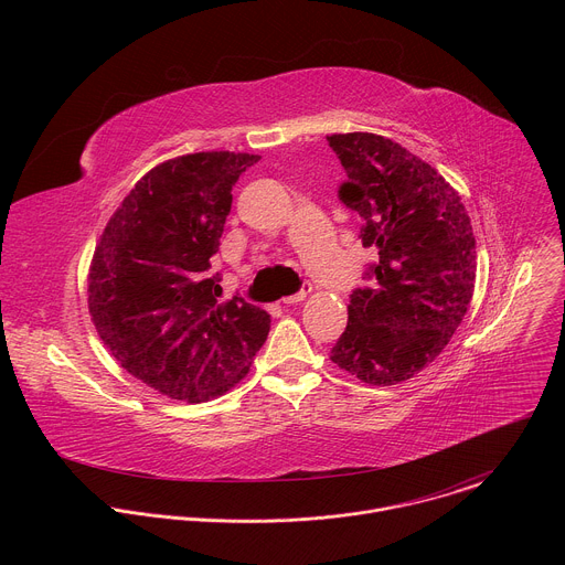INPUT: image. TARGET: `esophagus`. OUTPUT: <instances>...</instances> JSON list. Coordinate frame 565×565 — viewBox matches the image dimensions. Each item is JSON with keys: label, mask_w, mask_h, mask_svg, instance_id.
I'll use <instances>...</instances> for the list:
<instances>
[{"label": "esophagus", "mask_w": 565, "mask_h": 565, "mask_svg": "<svg viewBox=\"0 0 565 565\" xmlns=\"http://www.w3.org/2000/svg\"><path fill=\"white\" fill-rule=\"evenodd\" d=\"M308 292H310V286H303V290H299L297 295L284 297V299H281V303H284V306H292V303H299V301H303V299L308 297Z\"/></svg>", "instance_id": "esophagus-1"}]
</instances>
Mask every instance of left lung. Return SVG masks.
I'll list each match as a JSON object with an SVG mask.
<instances>
[{"mask_svg":"<svg viewBox=\"0 0 565 565\" xmlns=\"http://www.w3.org/2000/svg\"><path fill=\"white\" fill-rule=\"evenodd\" d=\"M347 181L340 201L360 214L362 246L377 248L369 288L349 303L331 360L375 386L405 382L449 344L476 284V238L458 192L391 138L327 136Z\"/></svg>","mask_w":565,"mask_h":565,"instance_id":"1","label":"left lung"}]
</instances>
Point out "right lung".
I'll list each match as a JSON object with an SVG mask.
<instances>
[{
    "label": "right lung",
    "instance_id": "right-lung-1",
    "mask_svg": "<svg viewBox=\"0 0 565 565\" xmlns=\"http://www.w3.org/2000/svg\"><path fill=\"white\" fill-rule=\"evenodd\" d=\"M262 156L196 151L151 168L107 221L89 266L94 327L136 380L160 395L207 402L244 380L270 315L221 301L207 277L232 185Z\"/></svg>",
    "mask_w": 565,
    "mask_h": 565
}]
</instances>
